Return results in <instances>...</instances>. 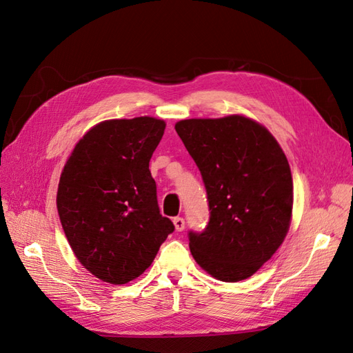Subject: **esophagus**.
Returning a JSON list of instances; mask_svg holds the SVG:
<instances>
[{"instance_id": "esophagus-1", "label": "esophagus", "mask_w": 353, "mask_h": 353, "mask_svg": "<svg viewBox=\"0 0 353 353\" xmlns=\"http://www.w3.org/2000/svg\"><path fill=\"white\" fill-rule=\"evenodd\" d=\"M174 225H175V230H176V231H183V230H184V227H185V221H184V218H181V216L174 218Z\"/></svg>"}]
</instances>
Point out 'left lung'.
Listing matches in <instances>:
<instances>
[{
	"instance_id": "8db88e82",
	"label": "left lung",
	"mask_w": 353,
	"mask_h": 353,
	"mask_svg": "<svg viewBox=\"0 0 353 353\" xmlns=\"http://www.w3.org/2000/svg\"><path fill=\"white\" fill-rule=\"evenodd\" d=\"M206 187L210 218L188 232L196 262L215 279H249L284 241L293 209L287 157L249 117L185 119L175 125Z\"/></svg>"
}]
</instances>
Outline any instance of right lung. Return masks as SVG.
<instances>
[{"label":"right lung","mask_w":353,"mask_h":353,"mask_svg":"<svg viewBox=\"0 0 353 353\" xmlns=\"http://www.w3.org/2000/svg\"><path fill=\"white\" fill-rule=\"evenodd\" d=\"M165 126L148 116L104 121L81 138L63 168V231L82 266L105 283L140 276L175 230L160 215L148 169Z\"/></svg>","instance_id":"right-lung-1"}]
</instances>
